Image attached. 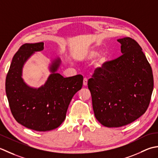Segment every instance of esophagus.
Returning <instances> with one entry per match:
<instances>
[{
    "label": "esophagus",
    "mask_w": 158,
    "mask_h": 158,
    "mask_svg": "<svg viewBox=\"0 0 158 158\" xmlns=\"http://www.w3.org/2000/svg\"><path fill=\"white\" fill-rule=\"evenodd\" d=\"M87 83H88L87 78H84V80H83V85L85 86H87Z\"/></svg>",
    "instance_id": "esophagus-1"
}]
</instances>
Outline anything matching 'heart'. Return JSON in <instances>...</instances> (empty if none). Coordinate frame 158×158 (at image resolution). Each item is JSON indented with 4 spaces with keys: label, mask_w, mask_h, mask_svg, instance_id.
Wrapping results in <instances>:
<instances>
[{
    "label": "heart",
    "mask_w": 158,
    "mask_h": 158,
    "mask_svg": "<svg viewBox=\"0 0 158 158\" xmlns=\"http://www.w3.org/2000/svg\"><path fill=\"white\" fill-rule=\"evenodd\" d=\"M98 53V51L93 47L83 48L77 51L75 54V57L78 60L86 61L96 56L93 62V65L95 69H101L107 63L108 58L106 52Z\"/></svg>",
    "instance_id": "obj_1"
}]
</instances>
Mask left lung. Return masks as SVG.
I'll list each match as a JSON object with an SVG mask.
<instances>
[{
  "label": "left lung",
  "instance_id": "left-lung-1",
  "mask_svg": "<svg viewBox=\"0 0 158 158\" xmlns=\"http://www.w3.org/2000/svg\"><path fill=\"white\" fill-rule=\"evenodd\" d=\"M122 55L95 70L88 81L95 117L104 126L131 123L146 112L153 89L152 69L130 37L117 40Z\"/></svg>",
  "mask_w": 158,
  "mask_h": 158
}]
</instances>
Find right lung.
Masks as SVG:
<instances>
[{"instance_id": "obj_1", "label": "right lung", "mask_w": 158, "mask_h": 158, "mask_svg": "<svg viewBox=\"0 0 158 158\" xmlns=\"http://www.w3.org/2000/svg\"><path fill=\"white\" fill-rule=\"evenodd\" d=\"M44 42L22 45L13 57L5 81L6 94L15 119L39 131L60 126L71 100L83 83L82 75L64 78L57 73L61 60L56 58L49 67L51 73L46 83L40 88L28 86L22 78L23 67L35 52L44 50Z\"/></svg>"}]
</instances>
